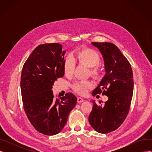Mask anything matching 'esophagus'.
I'll use <instances>...</instances> for the list:
<instances>
[{"label": "esophagus", "mask_w": 152, "mask_h": 152, "mask_svg": "<svg viewBox=\"0 0 152 152\" xmlns=\"http://www.w3.org/2000/svg\"><path fill=\"white\" fill-rule=\"evenodd\" d=\"M84 102V99L81 97H77V102L78 103H81Z\"/></svg>", "instance_id": "esophagus-1"}]
</instances>
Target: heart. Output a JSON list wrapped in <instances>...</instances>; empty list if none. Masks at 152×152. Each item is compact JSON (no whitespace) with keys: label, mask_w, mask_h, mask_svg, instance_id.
<instances>
[{"label":"heart","mask_w":152,"mask_h":152,"mask_svg":"<svg viewBox=\"0 0 152 152\" xmlns=\"http://www.w3.org/2000/svg\"><path fill=\"white\" fill-rule=\"evenodd\" d=\"M73 59L78 63L90 68V73L95 78H100L103 74V70L99 63L101 61L100 55L94 49L90 48H84L76 52ZM63 71L65 76L69 77L73 75L75 65L73 60L69 57L65 58L63 61ZM92 83L89 81H76L71 87L75 92L85 94L92 87Z\"/></svg>","instance_id":"1"}]
</instances>
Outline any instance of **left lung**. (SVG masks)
Segmentation results:
<instances>
[{
    "instance_id": "obj_1",
    "label": "left lung",
    "mask_w": 152,
    "mask_h": 152,
    "mask_svg": "<svg viewBox=\"0 0 152 152\" xmlns=\"http://www.w3.org/2000/svg\"><path fill=\"white\" fill-rule=\"evenodd\" d=\"M104 58L107 73L92 95H105L108 100L103 106L94 101L89 122L98 132L107 134L115 131L125 120L131 107L133 95V73L131 64L113 44L92 42ZM101 104V102H99Z\"/></svg>"
}]
</instances>
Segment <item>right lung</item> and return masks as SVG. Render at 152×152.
I'll use <instances>...</instances> for the list:
<instances>
[{
  "label": "right lung",
  "instance_id": "right-lung-1",
  "mask_svg": "<svg viewBox=\"0 0 152 152\" xmlns=\"http://www.w3.org/2000/svg\"><path fill=\"white\" fill-rule=\"evenodd\" d=\"M65 52L58 43L38 45L23 65L21 91L23 108L36 130L47 135L60 132L66 124L77 98L68 92L58 99L52 90L64 75Z\"/></svg>",
  "mask_w": 152,
  "mask_h": 152
}]
</instances>
